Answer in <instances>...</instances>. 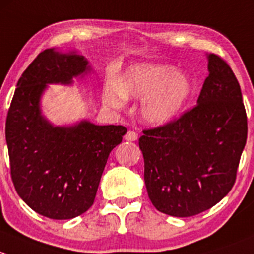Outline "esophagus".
I'll list each match as a JSON object with an SVG mask.
<instances>
[{
  "instance_id": "1",
  "label": "esophagus",
  "mask_w": 254,
  "mask_h": 254,
  "mask_svg": "<svg viewBox=\"0 0 254 254\" xmlns=\"http://www.w3.org/2000/svg\"><path fill=\"white\" fill-rule=\"evenodd\" d=\"M137 138L138 134L135 132H133V130H128L126 135H125V139L128 140V142H134V140H137Z\"/></svg>"
}]
</instances>
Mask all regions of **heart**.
<instances>
[{"instance_id":"obj_1","label":"heart","mask_w":254,"mask_h":254,"mask_svg":"<svg viewBox=\"0 0 254 254\" xmlns=\"http://www.w3.org/2000/svg\"><path fill=\"white\" fill-rule=\"evenodd\" d=\"M194 90L188 73L161 64H137L119 79L106 80L103 100L109 108H124L126 99L142 100L140 116L145 124L163 127L180 116Z\"/></svg>"}]
</instances>
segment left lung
I'll use <instances>...</instances> for the list:
<instances>
[{"label": "left lung", "instance_id": "1", "mask_svg": "<svg viewBox=\"0 0 254 254\" xmlns=\"http://www.w3.org/2000/svg\"><path fill=\"white\" fill-rule=\"evenodd\" d=\"M206 59L209 75L197 106L139 138L149 199L159 211L179 218L208 210L230 192L247 139L234 72L216 55Z\"/></svg>", "mask_w": 254, "mask_h": 254}]
</instances>
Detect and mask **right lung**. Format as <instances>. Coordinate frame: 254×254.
<instances>
[{
	"label": "right lung",
	"instance_id": "right-lung-1",
	"mask_svg": "<svg viewBox=\"0 0 254 254\" xmlns=\"http://www.w3.org/2000/svg\"><path fill=\"white\" fill-rule=\"evenodd\" d=\"M91 72L77 50L48 49L24 70L10 103L6 142L13 185L27 205L46 218L72 219L93 205L110 153L127 132L87 119L60 126L43 114L49 85H72Z\"/></svg>",
	"mask_w": 254,
	"mask_h": 254
}]
</instances>
